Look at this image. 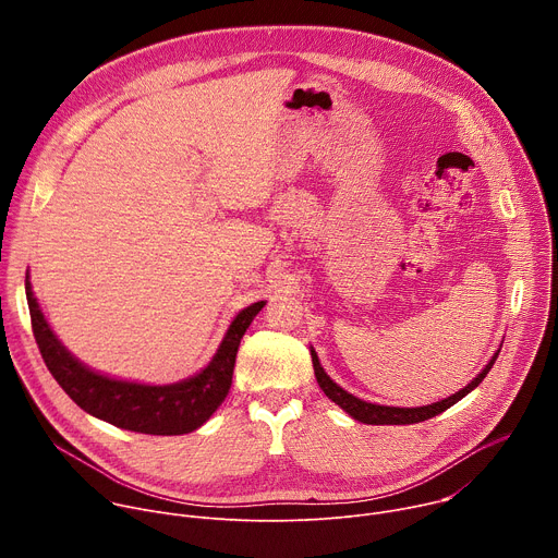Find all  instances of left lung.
<instances>
[{
  "label": "left lung",
  "instance_id": "obj_1",
  "mask_svg": "<svg viewBox=\"0 0 558 558\" xmlns=\"http://www.w3.org/2000/svg\"><path fill=\"white\" fill-rule=\"evenodd\" d=\"M499 351L493 355V360L486 364V368L476 375L465 388H461L459 392L446 397V400L441 402H435V404H428V407H420V409H400V407H379V404H371V402H364L360 400V397L347 392L344 388H340L323 368L320 360H317L315 351L311 349V362H313V371H315V379L317 384H320V388L325 390V395L329 397L331 402H336L342 411H347L353 420L362 422V424H373V426H404V424H417V422H424V420H430L439 413H444L446 409H450L452 404H457L459 400H463V397L474 390L476 386H480L484 381V377L488 375V371L493 368L495 360H497Z\"/></svg>",
  "mask_w": 558,
  "mask_h": 558
}]
</instances>
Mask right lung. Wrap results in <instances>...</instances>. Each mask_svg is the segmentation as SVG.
I'll return each instance as SVG.
<instances>
[{
  "label": "right lung",
  "mask_w": 558,
  "mask_h": 558,
  "mask_svg": "<svg viewBox=\"0 0 558 558\" xmlns=\"http://www.w3.org/2000/svg\"><path fill=\"white\" fill-rule=\"evenodd\" d=\"M26 298L39 353L70 400L97 420L143 435H185L214 415L229 392L238 347L265 306L263 300L254 302L233 317L216 355L201 373L177 384L149 386L101 375L70 355L48 327L28 276Z\"/></svg>",
  "instance_id": "add662e5"
}]
</instances>
